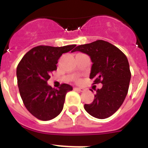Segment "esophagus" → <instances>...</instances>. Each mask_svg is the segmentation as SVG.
<instances>
[{"mask_svg":"<svg viewBox=\"0 0 148 148\" xmlns=\"http://www.w3.org/2000/svg\"><path fill=\"white\" fill-rule=\"evenodd\" d=\"M74 89L77 90H79V91H83L84 90L83 88H74Z\"/></svg>","mask_w":148,"mask_h":148,"instance_id":"obj_1","label":"esophagus"}]
</instances>
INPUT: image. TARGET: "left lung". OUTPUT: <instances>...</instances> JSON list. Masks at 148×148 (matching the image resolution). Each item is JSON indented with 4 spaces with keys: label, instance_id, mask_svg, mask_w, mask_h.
Returning <instances> with one entry per match:
<instances>
[{
    "label": "left lung",
    "instance_id": "1",
    "mask_svg": "<svg viewBox=\"0 0 148 148\" xmlns=\"http://www.w3.org/2000/svg\"><path fill=\"white\" fill-rule=\"evenodd\" d=\"M74 51L90 56L93 63L90 78L95 80L94 84H103L96 90L92 103L84 104V109L98 119L110 117L121 106L128 91L131 74L127 58L119 48L102 40L79 45Z\"/></svg>",
    "mask_w": 148,
    "mask_h": 148
}]
</instances>
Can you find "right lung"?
<instances>
[{
    "label": "right lung",
    "instance_id": "add662e5",
    "mask_svg": "<svg viewBox=\"0 0 148 148\" xmlns=\"http://www.w3.org/2000/svg\"><path fill=\"white\" fill-rule=\"evenodd\" d=\"M75 46H37L30 50L17 65L20 95L25 108L36 118L50 121L63 110L66 94L73 88L62 84L59 89H54L47 84V81L51 73L57 70L56 64L60 56Z\"/></svg>",
    "mask_w": 148,
    "mask_h": 148
}]
</instances>
